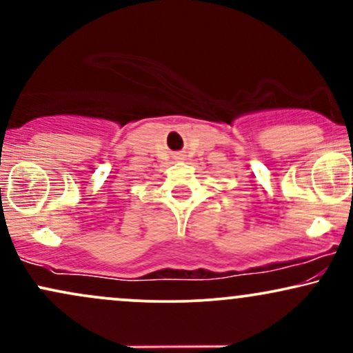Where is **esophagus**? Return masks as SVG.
I'll use <instances>...</instances> for the list:
<instances>
[{"label":"esophagus","instance_id":"1","mask_svg":"<svg viewBox=\"0 0 353 353\" xmlns=\"http://www.w3.org/2000/svg\"><path fill=\"white\" fill-rule=\"evenodd\" d=\"M176 159H177V161H181V159H182V156H179V154H177V156H176Z\"/></svg>","mask_w":353,"mask_h":353}]
</instances>
